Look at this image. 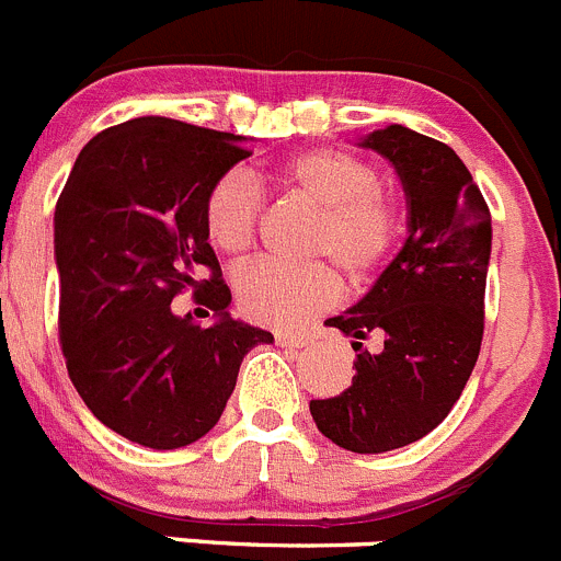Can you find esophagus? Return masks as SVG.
I'll return each mask as SVG.
<instances>
[{"label": "esophagus", "mask_w": 561, "mask_h": 561, "mask_svg": "<svg viewBox=\"0 0 561 561\" xmlns=\"http://www.w3.org/2000/svg\"><path fill=\"white\" fill-rule=\"evenodd\" d=\"M276 342H279L282 347H307L309 342H312V336L301 334V331H279V334H276Z\"/></svg>", "instance_id": "esophagus-1"}]
</instances>
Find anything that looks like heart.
Wrapping results in <instances>:
<instances>
[{
	"label": "heart",
	"mask_w": 561,
	"mask_h": 561,
	"mask_svg": "<svg viewBox=\"0 0 561 561\" xmlns=\"http://www.w3.org/2000/svg\"><path fill=\"white\" fill-rule=\"evenodd\" d=\"M279 183L320 210L309 257L329 260L351 282L386 263L400 230V210L369 161L345 150L314 148L279 167ZM260 188L247 172H225L205 197V232L221 254L247 252L260 221ZM238 307L254 323L287 325L334 304L340 279L328 263H254L236 279Z\"/></svg>",
	"instance_id": "b5f03b06"
}]
</instances>
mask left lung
<instances>
[{
  "label": "left lung",
  "instance_id": "obj_1",
  "mask_svg": "<svg viewBox=\"0 0 561 561\" xmlns=\"http://www.w3.org/2000/svg\"><path fill=\"white\" fill-rule=\"evenodd\" d=\"M394 167L408 236L367 296L325 323L351 336L356 375L342 394L312 400L325 438L358 455L408 447L458 402L482 345L491 210L449 145L405 125L362 139ZM375 339V348H364Z\"/></svg>",
  "mask_w": 561,
  "mask_h": 561
}]
</instances>
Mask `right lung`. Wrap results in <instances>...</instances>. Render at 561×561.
I'll use <instances>...</instances> for the list:
<instances>
[{
    "label": "right lung",
    "mask_w": 561,
    "mask_h": 561,
    "mask_svg": "<svg viewBox=\"0 0 561 561\" xmlns=\"http://www.w3.org/2000/svg\"><path fill=\"white\" fill-rule=\"evenodd\" d=\"M241 142L181 119H128L84 145L54 210L68 375L103 425L142 447L203 438L243 356L274 342L230 318V287L205 232V197L249 156ZM186 286L215 309L208 330L171 312Z\"/></svg>",
    "instance_id": "obj_1"
}]
</instances>
